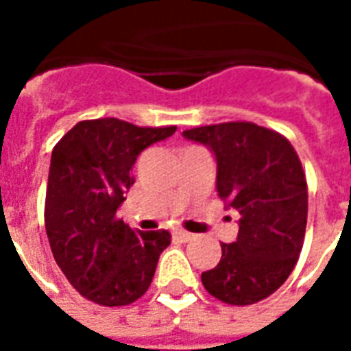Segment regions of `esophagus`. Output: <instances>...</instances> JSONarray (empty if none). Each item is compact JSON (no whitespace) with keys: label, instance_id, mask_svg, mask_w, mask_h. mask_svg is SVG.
I'll return each mask as SVG.
<instances>
[{"label":"esophagus","instance_id":"34e87169","mask_svg":"<svg viewBox=\"0 0 351 351\" xmlns=\"http://www.w3.org/2000/svg\"><path fill=\"white\" fill-rule=\"evenodd\" d=\"M173 235L176 237V239H180V241H184V243H188V241H191L193 239V233H190V231H184V229H178V231H175Z\"/></svg>","mask_w":351,"mask_h":351}]
</instances>
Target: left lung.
<instances>
[{
  "label": "left lung",
  "instance_id": "obj_1",
  "mask_svg": "<svg viewBox=\"0 0 351 351\" xmlns=\"http://www.w3.org/2000/svg\"><path fill=\"white\" fill-rule=\"evenodd\" d=\"M182 135L213 150L218 195L241 214L237 241L221 243L220 263L201 282L228 304L263 301L291 274L304 243L308 190L301 160L284 135L252 122L201 125Z\"/></svg>",
  "mask_w": 351,
  "mask_h": 351
}]
</instances>
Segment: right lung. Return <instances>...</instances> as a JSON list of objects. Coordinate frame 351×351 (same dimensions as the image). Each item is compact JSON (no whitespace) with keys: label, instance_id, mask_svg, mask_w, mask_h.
Wrapping results in <instances>:
<instances>
[{"label":"right lung","instance_id":"obj_1","mask_svg":"<svg viewBox=\"0 0 351 351\" xmlns=\"http://www.w3.org/2000/svg\"><path fill=\"white\" fill-rule=\"evenodd\" d=\"M175 131L97 118L79 122L54 146L45 228L58 267L88 301L123 306L150 287L171 235L133 231L116 210L135 182L131 167L138 154Z\"/></svg>","mask_w":351,"mask_h":351}]
</instances>
